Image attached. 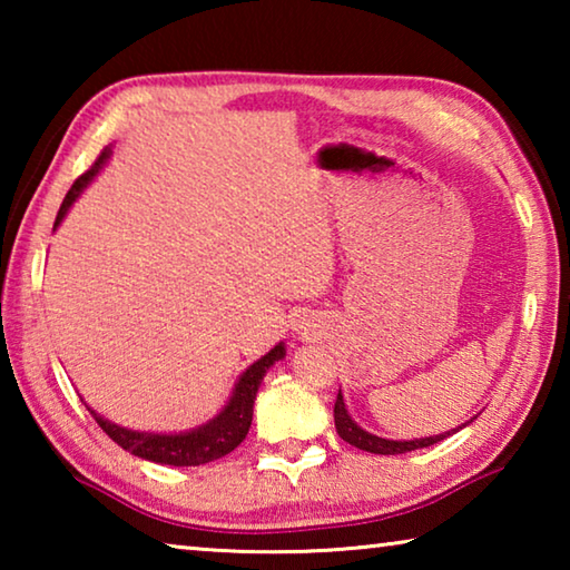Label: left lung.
Listing matches in <instances>:
<instances>
[{
    "mask_svg": "<svg viewBox=\"0 0 570 570\" xmlns=\"http://www.w3.org/2000/svg\"><path fill=\"white\" fill-rule=\"evenodd\" d=\"M470 422H472V420H470ZM334 424H336V432H340V438H342L344 442H350V445H354V448H360V450H364V452H374V455H402V452H412V450H420V448H430V445H435V442H440V440L455 435V432L465 428L468 422L462 424V428H455V430L442 432V435H432V438H420V440H384V438L372 435V432L362 430L360 424H356V422L350 417V412H346V404H344V397H342V392H340V394H336V402H334Z\"/></svg>",
    "mask_w": 570,
    "mask_h": 570,
    "instance_id": "obj_1",
    "label": "left lung"
}]
</instances>
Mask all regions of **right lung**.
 <instances>
[{
  "label": "right lung",
  "mask_w": 570,
  "mask_h": 570,
  "mask_svg": "<svg viewBox=\"0 0 570 570\" xmlns=\"http://www.w3.org/2000/svg\"><path fill=\"white\" fill-rule=\"evenodd\" d=\"M110 148H105L100 153V158L95 160V166L82 173L80 178L72 183V188L67 190V196L62 200L60 210H57L55 218V228L62 224V218L70 206L80 198V193L88 188V183L98 176L100 168L105 166V160L110 158ZM284 342H278L272 352L264 354L262 360L254 362L248 370L240 374L234 394L224 410H220L214 420H208L206 424H200L196 430L188 432H178V435H156V432H138V430H128L120 428L110 420L100 417L98 412L90 410L95 422L100 424L105 435H108L112 442H118L122 450H128L130 455L150 460V462H160V465H173V468H190V465H206V462H214L218 458L228 455L230 450H236L244 438L248 435L250 420H254V400L256 392L262 387V380L266 370L278 360H284Z\"/></svg>",
  "instance_id": "add662e5"
}]
</instances>
